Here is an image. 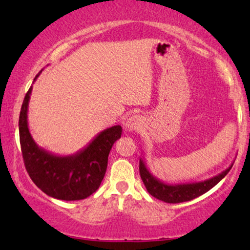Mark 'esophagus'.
Wrapping results in <instances>:
<instances>
[{
	"instance_id": "esophagus-1",
	"label": "esophagus",
	"mask_w": 250,
	"mask_h": 250,
	"mask_svg": "<svg viewBox=\"0 0 250 250\" xmlns=\"http://www.w3.org/2000/svg\"><path fill=\"white\" fill-rule=\"evenodd\" d=\"M143 118L140 115L133 114L126 121L124 127L128 132H139L143 128Z\"/></svg>"
}]
</instances>
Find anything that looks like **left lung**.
I'll return each mask as SVG.
<instances>
[{
	"mask_svg": "<svg viewBox=\"0 0 250 250\" xmlns=\"http://www.w3.org/2000/svg\"><path fill=\"white\" fill-rule=\"evenodd\" d=\"M233 166V163L228 167L227 169L221 172L217 175H215L210 179H207L200 182H191V183H177L169 184L165 183L156 176H153L149 169L146 168L145 160L140 158V175L145 183L146 189L152 197L157 199L165 201L168 204H179L184 201L192 200L194 198L206 193L211 188H214L227 174L230 172V169Z\"/></svg>",
	"mask_w": 250,
	"mask_h": 250,
	"instance_id": "left-lung-1",
	"label": "left lung"
}]
</instances>
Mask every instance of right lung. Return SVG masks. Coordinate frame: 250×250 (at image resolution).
<instances>
[{"label":"right lung","mask_w":250,"mask_h":250,"mask_svg":"<svg viewBox=\"0 0 250 250\" xmlns=\"http://www.w3.org/2000/svg\"><path fill=\"white\" fill-rule=\"evenodd\" d=\"M36 75L34 82L40 76ZM33 86L23 99L19 116V139L23 163L30 179L47 196L59 200H82L99 189L108 165L111 146L121 138L115 125L99 133L86 146L68 156L54 155L34 141L28 128V104Z\"/></svg>","instance_id":"add662e5"}]
</instances>
